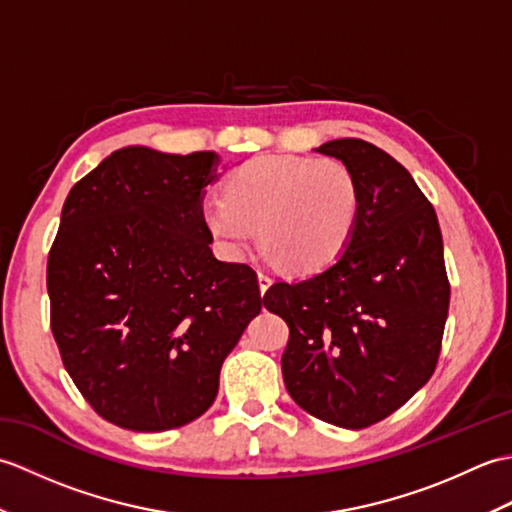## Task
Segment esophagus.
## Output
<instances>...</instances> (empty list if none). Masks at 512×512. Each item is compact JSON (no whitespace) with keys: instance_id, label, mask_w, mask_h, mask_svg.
I'll use <instances>...</instances> for the list:
<instances>
[{"instance_id":"esophagus-1","label":"esophagus","mask_w":512,"mask_h":512,"mask_svg":"<svg viewBox=\"0 0 512 512\" xmlns=\"http://www.w3.org/2000/svg\"><path fill=\"white\" fill-rule=\"evenodd\" d=\"M257 279H259V290H262V295L268 290V286L273 284V277H270L266 270H257Z\"/></svg>"}]
</instances>
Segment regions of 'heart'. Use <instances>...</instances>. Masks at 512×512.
<instances>
[{
    "label": "heart",
    "mask_w": 512,
    "mask_h": 512,
    "mask_svg": "<svg viewBox=\"0 0 512 512\" xmlns=\"http://www.w3.org/2000/svg\"><path fill=\"white\" fill-rule=\"evenodd\" d=\"M361 184L336 158L257 156L224 182V198L202 202V224L224 257H242L257 228L268 255L297 273H319L352 242Z\"/></svg>",
    "instance_id": "b5f03b06"
}]
</instances>
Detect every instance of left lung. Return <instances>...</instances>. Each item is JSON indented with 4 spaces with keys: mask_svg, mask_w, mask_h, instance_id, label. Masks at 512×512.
Masks as SVG:
<instances>
[{
    "mask_svg": "<svg viewBox=\"0 0 512 512\" xmlns=\"http://www.w3.org/2000/svg\"><path fill=\"white\" fill-rule=\"evenodd\" d=\"M361 184L345 253L301 281H277L264 306L288 323V394L343 429L385 420L436 372L451 286L431 202L409 171L361 138L321 145Z\"/></svg>",
    "mask_w": 512,
    "mask_h": 512,
    "instance_id": "obj_1",
    "label": "left lung"
}]
</instances>
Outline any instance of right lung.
I'll use <instances>...</instances> for the list:
<instances>
[{"label": "right lung", "instance_id": "1", "mask_svg": "<svg viewBox=\"0 0 512 512\" xmlns=\"http://www.w3.org/2000/svg\"><path fill=\"white\" fill-rule=\"evenodd\" d=\"M215 162L213 151L125 147L65 198L46 270L50 328L76 389L116 427L200 418L262 310L255 270L220 262L202 224Z\"/></svg>", "mask_w": 512, "mask_h": 512}]
</instances>
